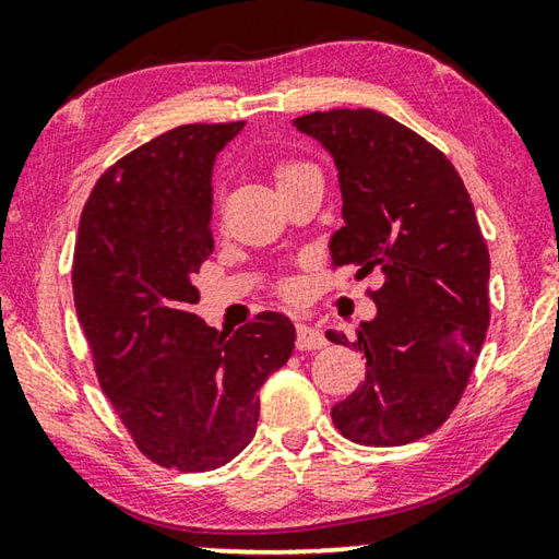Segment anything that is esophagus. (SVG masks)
<instances>
[{
	"label": "esophagus",
	"mask_w": 559,
	"mask_h": 559,
	"mask_svg": "<svg viewBox=\"0 0 559 559\" xmlns=\"http://www.w3.org/2000/svg\"><path fill=\"white\" fill-rule=\"evenodd\" d=\"M296 333H298V337H296L298 349H318L328 343L325 335L320 333L318 328L308 325V323H296Z\"/></svg>",
	"instance_id": "esophagus-1"
}]
</instances>
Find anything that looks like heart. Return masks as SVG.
Returning <instances> with one entry per match:
<instances>
[{"instance_id":"b5f03b06","label":"heart","mask_w":559,"mask_h":559,"mask_svg":"<svg viewBox=\"0 0 559 559\" xmlns=\"http://www.w3.org/2000/svg\"><path fill=\"white\" fill-rule=\"evenodd\" d=\"M308 169H313L306 163H298V159H281V163L273 165V179H276L278 189L286 187L293 179L300 177L302 173H308Z\"/></svg>"}]
</instances>
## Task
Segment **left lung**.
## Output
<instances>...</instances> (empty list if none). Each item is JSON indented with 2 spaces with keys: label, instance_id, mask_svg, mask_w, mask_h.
Masks as SVG:
<instances>
[{
  "label": "left lung",
  "instance_id": "8db88e82",
  "mask_svg": "<svg viewBox=\"0 0 559 559\" xmlns=\"http://www.w3.org/2000/svg\"><path fill=\"white\" fill-rule=\"evenodd\" d=\"M335 159L345 226L333 266L380 273L377 316L335 345L367 357L365 382L333 406V424L365 447H404L449 419L490 323L488 246L463 179L441 150L370 108L293 120Z\"/></svg>",
  "mask_w": 559,
  "mask_h": 559
}]
</instances>
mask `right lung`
I'll use <instances>...</instances> for the list:
<instances>
[{
	"label": "right lung",
	"mask_w": 559,
	"mask_h": 559,
	"mask_svg": "<svg viewBox=\"0 0 559 559\" xmlns=\"http://www.w3.org/2000/svg\"><path fill=\"white\" fill-rule=\"evenodd\" d=\"M241 128L194 122L132 150L93 187L75 239V313L103 392L135 447L182 473L249 447L259 390L296 345L273 310L229 333L194 313V276L214 251V159Z\"/></svg>",
	"instance_id": "right-lung-1"
}]
</instances>
